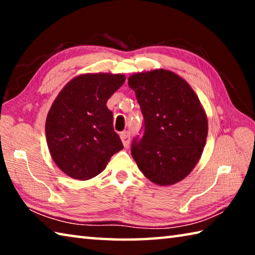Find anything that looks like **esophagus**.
<instances>
[{
  "label": "esophagus",
  "mask_w": 255,
  "mask_h": 255,
  "mask_svg": "<svg viewBox=\"0 0 255 255\" xmlns=\"http://www.w3.org/2000/svg\"><path fill=\"white\" fill-rule=\"evenodd\" d=\"M120 139L123 141V145L125 148H128L129 143H130V135H129L128 131H124L120 133Z\"/></svg>",
  "instance_id": "1"
}]
</instances>
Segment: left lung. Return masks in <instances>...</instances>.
Instances as JSON below:
<instances>
[{"label": "left lung", "instance_id": "1", "mask_svg": "<svg viewBox=\"0 0 255 255\" xmlns=\"http://www.w3.org/2000/svg\"><path fill=\"white\" fill-rule=\"evenodd\" d=\"M136 93L145 130L133 141L138 169L157 185H172L191 173L201 157L208 119L199 98L176 73L156 68L128 77Z\"/></svg>", "mask_w": 255, "mask_h": 255}]
</instances>
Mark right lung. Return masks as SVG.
Listing matches in <instances>:
<instances>
[{"instance_id": "right-lung-1", "label": "right lung", "mask_w": 255, "mask_h": 255, "mask_svg": "<svg viewBox=\"0 0 255 255\" xmlns=\"http://www.w3.org/2000/svg\"><path fill=\"white\" fill-rule=\"evenodd\" d=\"M125 81L124 74L85 73L73 77L56 97L45 130L50 156L66 175L92 179L123 149L107 101Z\"/></svg>"}]
</instances>
